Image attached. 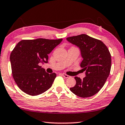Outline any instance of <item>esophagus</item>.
Wrapping results in <instances>:
<instances>
[{
  "label": "esophagus",
  "mask_w": 125,
  "mask_h": 125,
  "mask_svg": "<svg viewBox=\"0 0 125 125\" xmlns=\"http://www.w3.org/2000/svg\"><path fill=\"white\" fill-rule=\"evenodd\" d=\"M62 75H63V77H64L65 78H71V76L68 75L67 74H62Z\"/></svg>",
  "instance_id": "esophagus-1"
}]
</instances>
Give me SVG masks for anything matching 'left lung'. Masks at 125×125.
<instances>
[{"label":"left lung","instance_id":"1","mask_svg":"<svg viewBox=\"0 0 125 125\" xmlns=\"http://www.w3.org/2000/svg\"><path fill=\"white\" fill-rule=\"evenodd\" d=\"M79 48L83 61L80 67L85 71L83 79L75 77L76 84L70 90L78 96L88 98L99 92L108 78L111 67V54L100 40L82 34L67 38Z\"/></svg>","mask_w":125,"mask_h":125}]
</instances>
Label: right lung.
<instances>
[{
	"label": "right lung",
	"mask_w": 125,
	"mask_h": 125,
	"mask_svg": "<svg viewBox=\"0 0 125 125\" xmlns=\"http://www.w3.org/2000/svg\"><path fill=\"white\" fill-rule=\"evenodd\" d=\"M62 40L37 39L22 40L17 44L10 61L12 77L22 92L36 96L51 87L56 74L46 72L40 65L48 63V54Z\"/></svg>",
	"instance_id": "add662e5"
}]
</instances>
